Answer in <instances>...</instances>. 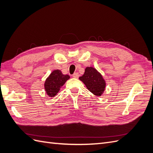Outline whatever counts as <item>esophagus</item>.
<instances>
[{
    "label": "esophagus",
    "instance_id": "obj_1",
    "mask_svg": "<svg viewBox=\"0 0 153 153\" xmlns=\"http://www.w3.org/2000/svg\"><path fill=\"white\" fill-rule=\"evenodd\" d=\"M78 76H79V75H78V73H75L73 75V78H78Z\"/></svg>",
    "mask_w": 153,
    "mask_h": 153
}]
</instances>
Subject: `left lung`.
<instances>
[{"label": "left lung", "mask_w": 153, "mask_h": 153, "mask_svg": "<svg viewBox=\"0 0 153 153\" xmlns=\"http://www.w3.org/2000/svg\"><path fill=\"white\" fill-rule=\"evenodd\" d=\"M79 79L85 85L87 89L95 96H100L105 91L106 83L101 73L92 67H87L84 74Z\"/></svg>", "instance_id": "1"}]
</instances>
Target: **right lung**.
<instances>
[{"label": "right lung", "instance_id": "obj_1", "mask_svg": "<svg viewBox=\"0 0 153 153\" xmlns=\"http://www.w3.org/2000/svg\"><path fill=\"white\" fill-rule=\"evenodd\" d=\"M69 78L70 76L68 75H63L59 69L53 71L45 82L46 93L50 97H54Z\"/></svg>", "mask_w": 153, "mask_h": 153}]
</instances>
